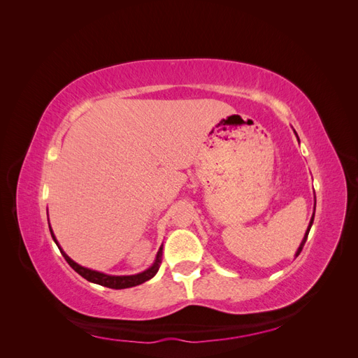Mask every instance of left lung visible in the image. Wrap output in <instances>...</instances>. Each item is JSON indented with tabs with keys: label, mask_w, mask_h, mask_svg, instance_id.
<instances>
[{
	"label": "left lung",
	"mask_w": 358,
	"mask_h": 358,
	"mask_svg": "<svg viewBox=\"0 0 358 358\" xmlns=\"http://www.w3.org/2000/svg\"><path fill=\"white\" fill-rule=\"evenodd\" d=\"M296 136H297V133H296ZM299 138V137H297ZM313 216H315V212H313ZM313 216L310 218V222H309V227H308V230H306V233H305V237H303V241H301V243H300V246H299V249H297V252H296V257L301 252V249H303V246H305V243H306V239H308V234H309V230H310V227H312V224H313Z\"/></svg>",
	"instance_id": "1"
}]
</instances>
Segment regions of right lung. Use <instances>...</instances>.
Wrapping results in <instances>:
<instances>
[{"label": "right lung", "instance_id": "1", "mask_svg": "<svg viewBox=\"0 0 358 358\" xmlns=\"http://www.w3.org/2000/svg\"><path fill=\"white\" fill-rule=\"evenodd\" d=\"M50 229V227H49ZM50 234H52V239L55 241V243L58 245V241L55 234H53L52 229H50ZM59 251L62 254V257L66 258V262L78 272L82 278H85L86 280H90V282H94V284H99V285H103V287H107V288H113V289H122V288H129V287H136V285H140L146 282V280H149L150 278H154L158 272L159 268V264H161V257H162V246L159 248V251L157 252V258L154 264L150 266L148 270H145V272L142 273H137V275H129V276H112V275H106V273H101V272H95V270H91V268H86V267H82L80 264L74 263L73 259L62 251L61 246L58 245Z\"/></svg>", "mask_w": 358, "mask_h": 358}]
</instances>
